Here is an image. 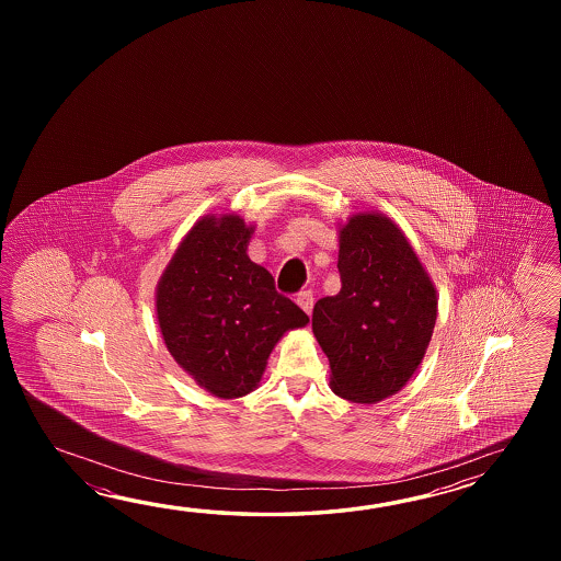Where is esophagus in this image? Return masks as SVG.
I'll list each match as a JSON object with an SVG mask.
<instances>
[{"label": "esophagus", "mask_w": 561, "mask_h": 561, "mask_svg": "<svg viewBox=\"0 0 561 561\" xmlns=\"http://www.w3.org/2000/svg\"><path fill=\"white\" fill-rule=\"evenodd\" d=\"M297 305L300 309L305 310L307 314H310V312H312V307H314V297H312V293H310V290H302V293L297 297Z\"/></svg>", "instance_id": "34e87169"}]
</instances>
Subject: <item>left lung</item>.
I'll list each match as a JSON object with an SVG mask.
<instances>
[{
	"mask_svg": "<svg viewBox=\"0 0 561 561\" xmlns=\"http://www.w3.org/2000/svg\"><path fill=\"white\" fill-rule=\"evenodd\" d=\"M341 290L312 310V333L331 365V389L353 403L399 393L427 353L437 290L405 232L369 210L339 225Z\"/></svg>",
	"mask_w": 561,
	"mask_h": 561,
	"instance_id": "obj_1",
	"label": "left lung"
}]
</instances>
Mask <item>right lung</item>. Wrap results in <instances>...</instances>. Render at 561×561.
I'll list each match as a JSON object with an SVG mask.
<instances>
[{
    "label": "right lung",
    "instance_id": "add662e5",
    "mask_svg": "<svg viewBox=\"0 0 561 561\" xmlns=\"http://www.w3.org/2000/svg\"><path fill=\"white\" fill-rule=\"evenodd\" d=\"M254 228L234 213L198 218L156 285L168 353L218 399L259 389L276 343L309 324L276 293L273 275L249 259Z\"/></svg>",
    "mask_w": 561,
    "mask_h": 561
}]
</instances>
